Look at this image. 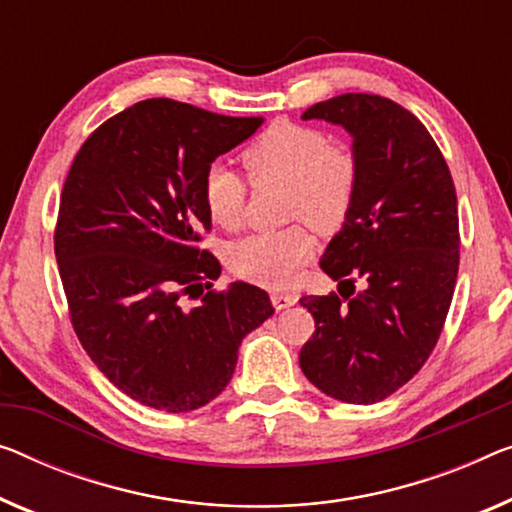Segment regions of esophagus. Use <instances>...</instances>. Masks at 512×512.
<instances>
[{"mask_svg":"<svg viewBox=\"0 0 512 512\" xmlns=\"http://www.w3.org/2000/svg\"><path fill=\"white\" fill-rule=\"evenodd\" d=\"M271 301L276 305V310H285L289 305H296L299 303V294L294 292H273L271 294Z\"/></svg>","mask_w":512,"mask_h":512,"instance_id":"1","label":"esophagus"}]
</instances>
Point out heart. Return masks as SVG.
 I'll list each match as a JSON object with an SVG mask.
<instances>
[{
  "label": "heart",
  "mask_w": 512,
  "mask_h": 512,
  "mask_svg": "<svg viewBox=\"0 0 512 512\" xmlns=\"http://www.w3.org/2000/svg\"><path fill=\"white\" fill-rule=\"evenodd\" d=\"M241 158L253 179L289 183V218H303L319 232H331L345 223L361 170L352 151L331 144L324 131L276 121ZM202 200L213 223L223 230H236L246 209V181L230 167L211 165L202 179ZM312 250L315 241L303 225L255 232L234 243L230 269L257 285L282 287L308 262Z\"/></svg>",
  "instance_id": "b5f03b06"
}]
</instances>
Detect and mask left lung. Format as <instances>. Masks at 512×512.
Segmentation results:
<instances>
[{"label": "left lung", "instance_id": "8db88e82", "mask_svg": "<svg viewBox=\"0 0 512 512\" xmlns=\"http://www.w3.org/2000/svg\"><path fill=\"white\" fill-rule=\"evenodd\" d=\"M303 119L352 135L361 179L319 262L338 294L301 299L315 333L299 363L322 393L372 404L423 368L444 329L460 266L453 177L427 128L384 96L342 94Z\"/></svg>", "mask_w": 512, "mask_h": 512}]
</instances>
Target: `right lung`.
<instances>
[{
  "label": "right lung",
  "mask_w": 512,
  "mask_h": 512,
  "mask_svg": "<svg viewBox=\"0 0 512 512\" xmlns=\"http://www.w3.org/2000/svg\"><path fill=\"white\" fill-rule=\"evenodd\" d=\"M262 121L149 98L98 126L68 170L55 255L71 324L144 407H204L230 384L241 340L273 315L248 282L211 289L220 262L197 246L211 230L204 174Z\"/></svg>",
  "instance_id": "add662e5"
}]
</instances>
